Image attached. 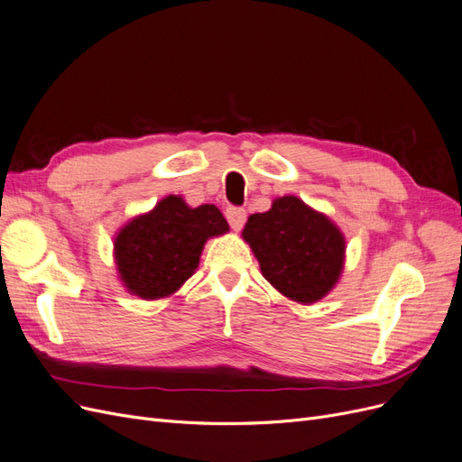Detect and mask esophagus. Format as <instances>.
Segmentation results:
<instances>
[{
  "label": "esophagus",
  "instance_id": "obj_1",
  "mask_svg": "<svg viewBox=\"0 0 462 462\" xmlns=\"http://www.w3.org/2000/svg\"><path fill=\"white\" fill-rule=\"evenodd\" d=\"M245 209H242V207H228L226 209V218H228V225L232 226L234 232H240L245 225Z\"/></svg>",
  "mask_w": 462,
  "mask_h": 462
}]
</instances>
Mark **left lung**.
I'll list each match as a JSON object with an SVG mask.
<instances>
[{
  "label": "left lung",
  "mask_w": 462,
  "mask_h": 462,
  "mask_svg": "<svg viewBox=\"0 0 462 462\" xmlns=\"http://www.w3.org/2000/svg\"><path fill=\"white\" fill-rule=\"evenodd\" d=\"M242 237L263 276L291 301L310 305L328 295L344 271L346 237L300 198L284 196L247 218Z\"/></svg>",
  "instance_id": "left-lung-1"
}]
</instances>
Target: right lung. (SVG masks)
Wrapping results in <instances>:
<instances>
[{"label": "right lung", "instance_id": "1", "mask_svg": "<svg viewBox=\"0 0 462 462\" xmlns=\"http://www.w3.org/2000/svg\"><path fill=\"white\" fill-rule=\"evenodd\" d=\"M228 230L215 205L189 207L180 196H167L115 236L118 278L142 300L169 297L196 273L205 242Z\"/></svg>", "mask_w": 462, "mask_h": 462}]
</instances>
